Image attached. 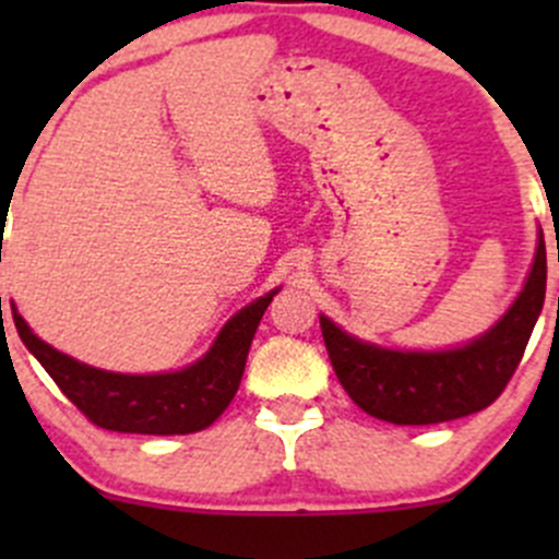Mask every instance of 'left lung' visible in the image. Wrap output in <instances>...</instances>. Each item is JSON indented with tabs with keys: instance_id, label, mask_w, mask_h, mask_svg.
<instances>
[{
	"instance_id": "1",
	"label": "left lung",
	"mask_w": 559,
	"mask_h": 559,
	"mask_svg": "<svg viewBox=\"0 0 559 559\" xmlns=\"http://www.w3.org/2000/svg\"><path fill=\"white\" fill-rule=\"evenodd\" d=\"M546 297V246L538 233L522 292L487 332L438 352L359 341L319 313L326 354L348 397L392 425H438L476 414L500 397L520 365Z\"/></svg>"
}]
</instances>
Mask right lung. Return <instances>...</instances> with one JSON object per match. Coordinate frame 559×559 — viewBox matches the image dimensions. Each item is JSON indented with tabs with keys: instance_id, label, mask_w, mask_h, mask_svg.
Returning a JSON list of instances; mask_svg holds the SVG:
<instances>
[{
	"instance_id": "1",
	"label": "right lung",
	"mask_w": 559,
	"mask_h": 559,
	"mask_svg": "<svg viewBox=\"0 0 559 559\" xmlns=\"http://www.w3.org/2000/svg\"><path fill=\"white\" fill-rule=\"evenodd\" d=\"M275 295L278 289L240 308L197 362L167 373H112L78 362L37 337L15 306L13 321L45 373L97 427L138 436H189L211 427L233 403L253 332Z\"/></svg>"
}]
</instances>
